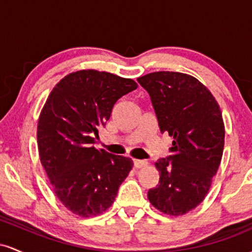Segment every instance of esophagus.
I'll use <instances>...</instances> for the list:
<instances>
[{"instance_id":"34e87169","label":"esophagus","mask_w":252,"mask_h":252,"mask_svg":"<svg viewBox=\"0 0 252 252\" xmlns=\"http://www.w3.org/2000/svg\"><path fill=\"white\" fill-rule=\"evenodd\" d=\"M147 164H148V162L146 160H134V166L136 168H143Z\"/></svg>"}]
</instances>
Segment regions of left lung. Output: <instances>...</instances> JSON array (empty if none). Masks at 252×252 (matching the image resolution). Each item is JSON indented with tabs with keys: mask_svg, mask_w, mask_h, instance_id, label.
Wrapping results in <instances>:
<instances>
[{
	"mask_svg": "<svg viewBox=\"0 0 252 252\" xmlns=\"http://www.w3.org/2000/svg\"><path fill=\"white\" fill-rule=\"evenodd\" d=\"M137 82L148 91L160 130L173 137L172 155L155 162L160 180L148 199L164 215L184 216L204 200L220 164V108L210 90L189 74L153 72Z\"/></svg>",
	"mask_w": 252,
	"mask_h": 252,
	"instance_id": "obj_1",
	"label": "left lung"
}]
</instances>
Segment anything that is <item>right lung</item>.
Returning <instances> with one entry per match:
<instances>
[{
  "label": "right lung",
  "instance_id": "add662e5",
  "mask_svg": "<svg viewBox=\"0 0 252 252\" xmlns=\"http://www.w3.org/2000/svg\"><path fill=\"white\" fill-rule=\"evenodd\" d=\"M137 86L109 72L80 70L63 77L48 94L37 121L40 161L54 194L74 215L105 212L134 166L131 158L94 144L117 100Z\"/></svg>",
  "mask_w": 252,
  "mask_h": 252
}]
</instances>
